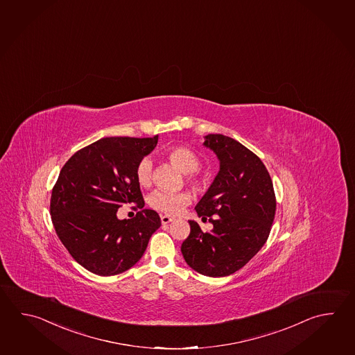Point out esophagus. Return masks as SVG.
<instances>
[{
    "instance_id": "1",
    "label": "esophagus",
    "mask_w": 355,
    "mask_h": 355,
    "mask_svg": "<svg viewBox=\"0 0 355 355\" xmlns=\"http://www.w3.org/2000/svg\"><path fill=\"white\" fill-rule=\"evenodd\" d=\"M160 221L163 225L169 224L171 221H173V217L169 216V215H160Z\"/></svg>"
}]
</instances>
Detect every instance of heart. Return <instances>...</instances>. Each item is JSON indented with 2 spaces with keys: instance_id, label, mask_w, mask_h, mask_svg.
I'll return each instance as SVG.
<instances>
[{
  "instance_id": "heart-1",
  "label": "heart",
  "mask_w": 355,
  "mask_h": 355,
  "mask_svg": "<svg viewBox=\"0 0 355 355\" xmlns=\"http://www.w3.org/2000/svg\"><path fill=\"white\" fill-rule=\"evenodd\" d=\"M166 158L178 166L186 178L189 186L195 191H202L206 182L196 171L200 168V158L192 149L187 146H174L166 150ZM135 177L140 186L148 187L152 183L153 160L149 157H144L139 160L135 168ZM191 203V195L186 191L180 192H166L157 189L149 197V205L154 210L159 211L166 215H177L187 205Z\"/></svg>"
}]
</instances>
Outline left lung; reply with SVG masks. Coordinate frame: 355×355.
I'll return each mask as SVG.
<instances>
[{
	"label": "left lung",
	"instance_id": "obj_1",
	"mask_svg": "<svg viewBox=\"0 0 355 355\" xmlns=\"http://www.w3.org/2000/svg\"><path fill=\"white\" fill-rule=\"evenodd\" d=\"M216 153L220 172L195 207L214 225L203 232L189 221L181 252L189 267L207 277L232 275L266 244L275 215L272 178L258 155L235 139L209 134L203 143Z\"/></svg>",
	"mask_w": 355,
	"mask_h": 355
}]
</instances>
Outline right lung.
I'll return each mask as SVG.
<instances>
[{"mask_svg":"<svg viewBox=\"0 0 355 355\" xmlns=\"http://www.w3.org/2000/svg\"><path fill=\"white\" fill-rule=\"evenodd\" d=\"M158 143L153 138H102L67 160L51 197V223L73 259L94 275H119L143 257L160 217L143 209L135 177L139 160ZM134 202V219L119 220L116 210Z\"/></svg>","mask_w":355,"mask_h":355,"instance_id":"obj_1","label":"right lung"}]
</instances>
